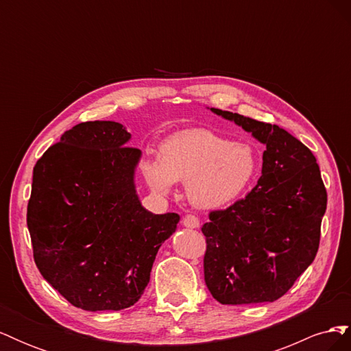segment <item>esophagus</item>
<instances>
[{
	"label": "esophagus",
	"instance_id": "esophagus-1",
	"mask_svg": "<svg viewBox=\"0 0 351 351\" xmlns=\"http://www.w3.org/2000/svg\"><path fill=\"white\" fill-rule=\"evenodd\" d=\"M183 226L187 227V228H197L200 226L199 222V218L193 214H187L184 218H183Z\"/></svg>",
	"mask_w": 351,
	"mask_h": 351
}]
</instances>
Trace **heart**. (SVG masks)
<instances>
[{"label":"heart","instance_id":"obj_1","mask_svg":"<svg viewBox=\"0 0 351 351\" xmlns=\"http://www.w3.org/2000/svg\"><path fill=\"white\" fill-rule=\"evenodd\" d=\"M158 159H147L145 177L159 193L176 182L187 183V196L202 209H219L239 199L258 173L250 143L232 142L210 130L177 133L161 145Z\"/></svg>","mask_w":351,"mask_h":351}]
</instances>
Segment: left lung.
I'll use <instances>...</instances> for the list:
<instances>
[{"label":"left lung","instance_id":"obj_1","mask_svg":"<svg viewBox=\"0 0 351 351\" xmlns=\"http://www.w3.org/2000/svg\"><path fill=\"white\" fill-rule=\"evenodd\" d=\"M267 146L262 176L247 196L209 212L205 282L222 304L278 300L313 262L326 189L309 147L278 125L210 108Z\"/></svg>","mask_w":351,"mask_h":351}]
</instances>
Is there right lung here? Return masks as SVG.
I'll return each mask as SVG.
<instances>
[{
  "label": "right lung",
  "mask_w": 351,
  "mask_h": 351,
  "mask_svg": "<svg viewBox=\"0 0 351 351\" xmlns=\"http://www.w3.org/2000/svg\"><path fill=\"white\" fill-rule=\"evenodd\" d=\"M115 121L74 125L34 167L27 228L39 272L83 311L141 299L180 217L146 210L134 187L142 152Z\"/></svg>",
  "instance_id": "1"
}]
</instances>
